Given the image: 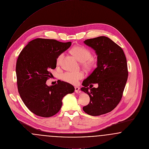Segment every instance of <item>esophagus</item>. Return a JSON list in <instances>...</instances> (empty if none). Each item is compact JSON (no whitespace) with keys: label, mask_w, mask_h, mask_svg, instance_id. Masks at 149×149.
I'll return each instance as SVG.
<instances>
[{"label":"esophagus","mask_w":149,"mask_h":149,"mask_svg":"<svg viewBox=\"0 0 149 149\" xmlns=\"http://www.w3.org/2000/svg\"><path fill=\"white\" fill-rule=\"evenodd\" d=\"M79 89H80V88H79V87H78V86H75V92L76 93H80L79 92Z\"/></svg>","instance_id":"34e87169"}]
</instances>
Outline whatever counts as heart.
<instances>
[{"label":"heart","instance_id":"1","mask_svg":"<svg viewBox=\"0 0 149 149\" xmlns=\"http://www.w3.org/2000/svg\"><path fill=\"white\" fill-rule=\"evenodd\" d=\"M71 54L78 60L82 63V66L86 70H90L94 67L95 61L92 56L91 51L83 46H75L71 49ZM63 54H60L56 59L57 65L60 64ZM84 74L83 72H71L68 71L61 75V79L64 81L72 84H77L78 81L84 78Z\"/></svg>","mask_w":149,"mask_h":149}]
</instances>
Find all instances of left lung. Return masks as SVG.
<instances>
[{
	"label": "left lung",
	"instance_id": "left-lung-1",
	"mask_svg": "<svg viewBox=\"0 0 149 149\" xmlns=\"http://www.w3.org/2000/svg\"><path fill=\"white\" fill-rule=\"evenodd\" d=\"M84 43L95 51L97 67L82 83L81 91L90 97L83 109L91 116H100L112 111L120 102L127 80V60L122 48L108 37L100 36ZM93 84L99 87H88Z\"/></svg>",
	"mask_w": 149,
	"mask_h": 149
}]
</instances>
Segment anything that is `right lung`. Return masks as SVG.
Returning <instances> with one entry per match:
<instances>
[{"instance_id": "add662e5", "label": "right lung", "mask_w": 149, "mask_h": 149, "mask_svg": "<svg viewBox=\"0 0 149 149\" xmlns=\"http://www.w3.org/2000/svg\"><path fill=\"white\" fill-rule=\"evenodd\" d=\"M71 45V42L38 38L29 42L18 57V92L26 106L37 116L50 117L56 114L62 106L64 97L75 91L71 84L60 80L55 85L46 84L51 76L50 69L56 68L57 57Z\"/></svg>"}]
</instances>
